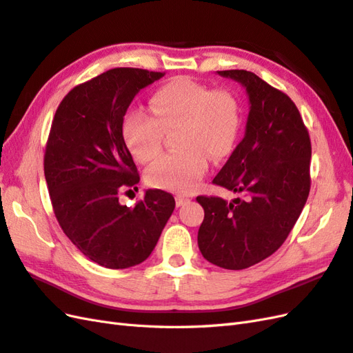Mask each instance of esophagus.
Listing matches in <instances>:
<instances>
[{
	"label": "esophagus",
	"instance_id": "1",
	"mask_svg": "<svg viewBox=\"0 0 353 353\" xmlns=\"http://www.w3.org/2000/svg\"><path fill=\"white\" fill-rule=\"evenodd\" d=\"M188 201H189V198H186V196H180V195L176 196V205H177V207L186 204Z\"/></svg>",
	"mask_w": 353,
	"mask_h": 353
}]
</instances>
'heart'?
Masks as SVG:
<instances>
[{
	"label": "heart",
	"mask_w": 353,
	"mask_h": 353,
	"mask_svg": "<svg viewBox=\"0 0 353 353\" xmlns=\"http://www.w3.org/2000/svg\"><path fill=\"white\" fill-rule=\"evenodd\" d=\"M150 112L130 110L122 135L130 152L141 162L162 150L164 131L179 125L177 152L168 153L146 171L148 183L179 194H191L209 170V155L227 157L236 143L240 112L228 90L209 89L189 77H176L153 90Z\"/></svg>",
	"instance_id": "b5f03b06"
}]
</instances>
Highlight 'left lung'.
<instances>
[{
  "label": "left lung",
  "instance_id": "left-lung-1",
  "mask_svg": "<svg viewBox=\"0 0 353 353\" xmlns=\"http://www.w3.org/2000/svg\"><path fill=\"white\" fill-rule=\"evenodd\" d=\"M246 88V134L213 183L241 194L231 203L196 196L204 209L198 248L209 263L243 270L273 255L300 218L310 192V135L296 105L246 70L218 71Z\"/></svg>",
  "mask_w": 353,
  "mask_h": 353
}]
</instances>
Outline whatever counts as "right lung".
<instances>
[{
    "mask_svg": "<svg viewBox=\"0 0 353 353\" xmlns=\"http://www.w3.org/2000/svg\"><path fill=\"white\" fill-rule=\"evenodd\" d=\"M164 74L108 70L71 89L50 126L44 177L53 213L71 243L105 268L143 263L174 210L173 195L161 189H149L134 207L119 203L140 182L122 135L123 116L135 94Z\"/></svg>",
    "mask_w": 353,
    "mask_h": 353,
    "instance_id": "right-lung-1",
    "label": "right lung"
}]
</instances>
